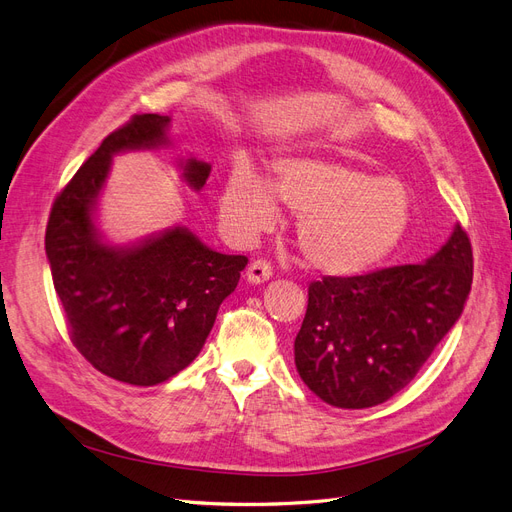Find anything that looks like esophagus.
Returning a JSON list of instances; mask_svg holds the SVG:
<instances>
[{
	"label": "esophagus",
	"mask_w": 512,
	"mask_h": 512,
	"mask_svg": "<svg viewBox=\"0 0 512 512\" xmlns=\"http://www.w3.org/2000/svg\"><path fill=\"white\" fill-rule=\"evenodd\" d=\"M245 275H247V282H250V284H262L273 275V267H271V262L256 258V260L250 262V267H247Z\"/></svg>",
	"instance_id": "34e87169"
}]
</instances>
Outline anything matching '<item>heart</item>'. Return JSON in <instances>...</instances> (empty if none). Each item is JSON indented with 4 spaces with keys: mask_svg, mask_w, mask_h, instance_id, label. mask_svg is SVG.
<instances>
[{
    "mask_svg": "<svg viewBox=\"0 0 512 512\" xmlns=\"http://www.w3.org/2000/svg\"><path fill=\"white\" fill-rule=\"evenodd\" d=\"M280 203L301 215L297 243L314 269L356 275L376 267L406 237L412 200L404 183L329 158H286L273 183L247 164L230 170L220 215L239 239H254L280 220Z\"/></svg>",
    "mask_w": 512,
    "mask_h": 512,
    "instance_id": "1",
    "label": "heart"
}]
</instances>
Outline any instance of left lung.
Masks as SVG:
<instances>
[{
	"instance_id": "obj_1",
	"label": "left lung",
	"mask_w": 512,
	"mask_h": 512,
	"mask_svg": "<svg viewBox=\"0 0 512 512\" xmlns=\"http://www.w3.org/2000/svg\"><path fill=\"white\" fill-rule=\"evenodd\" d=\"M472 267V243L455 226L423 265L312 282L294 339L301 380L335 408L384 404L414 380L459 320Z\"/></svg>"
}]
</instances>
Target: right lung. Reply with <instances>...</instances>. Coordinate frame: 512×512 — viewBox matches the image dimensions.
<instances>
[{
	"mask_svg": "<svg viewBox=\"0 0 512 512\" xmlns=\"http://www.w3.org/2000/svg\"><path fill=\"white\" fill-rule=\"evenodd\" d=\"M168 121L134 115L108 134L57 194L44 235L72 344L108 378L136 386L160 384L196 359L247 265L181 226L132 247L102 243L94 207L113 156L166 145ZM181 166L190 188H203L211 166L196 158Z\"/></svg>",
	"mask_w": 512,
	"mask_h": 512,
	"instance_id": "right-lung-1",
	"label": "right lung"
}]
</instances>
